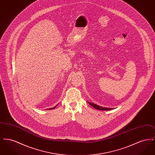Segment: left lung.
Masks as SVG:
<instances>
[{"instance_id": "left-lung-1", "label": "left lung", "mask_w": 155, "mask_h": 155, "mask_svg": "<svg viewBox=\"0 0 155 155\" xmlns=\"http://www.w3.org/2000/svg\"><path fill=\"white\" fill-rule=\"evenodd\" d=\"M88 103L91 106H92L93 107H94L95 109H97V110H111L114 109V108L104 107H102V106H99V105L96 104H95V103H91V102H89Z\"/></svg>"}]
</instances>
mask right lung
Returning <instances> with one entry per match:
<instances>
[{"label":"right lung","mask_w":155,"mask_h":155,"mask_svg":"<svg viewBox=\"0 0 155 155\" xmlns=\"http://www.w3.org/2000/svg\"><path fill=\"white\" fill-rule=\"evenodd\" d=\"M58 105V104H57V105H56V106H55L54 107H52V108H51V109H50V110H51V109H54V108H55Z\"/></svg>","instance_id":"obj_1"}]
</instances>
